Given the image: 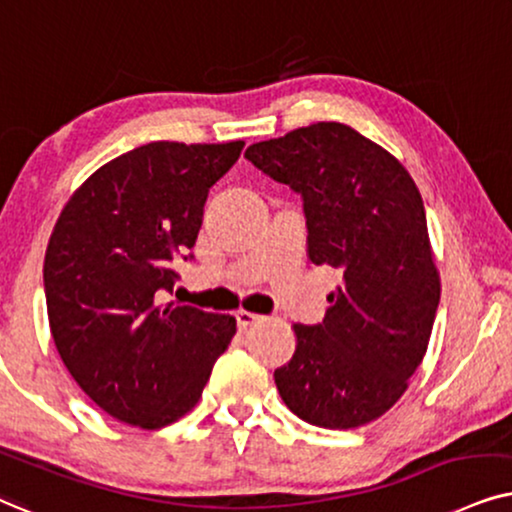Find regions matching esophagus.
Masks as SVG:
<instances>
[{
  "mask_svg": "<svg viewBox=\"0 0 512 512\" xmlns=\"http://www.w3.org/2000/svg\"><path fill=\"white\" fill-rule=\"evenodd\" d=\"M262 320V316H257V313H250V311H236V323H238V330H248V327L257 325Z\"/></svg>",
  "mask_w": 512,
  "mask_h": 512,
  "instance_id": "1",
  "label": "esophagus"
}]
</instances>
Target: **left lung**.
<instances>
[{
    "mask_svg": "<svg viewBox=\"0 0 512 512\" xmlns=\"http://www.w3.org/2000/svg\"><path fill=\"white\" fill-rule=\"evenodd\" d=\"M245 159L304 196L306 255L342 274L323 323L292 325L278 393L311 426L370 424L407 391L440 302L419 189L391 152L337 121L255 142Z\"/></svg>",
    "mask_w": 512,
    "mask_h": 512,
    "instance_id": "left-lung-1",
    "label": "left lung"
}]
</instances>
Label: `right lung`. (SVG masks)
<instances>
[{
  "label": "right lung",
  "mask_w": 512,
  "mask_h": 512,
  "mask_svg": "<svg viewBox=\"0 0 512 512\" xmlns=\"http://www.w3.org/2000/svg\"><path fill=\"white\" fill-rule=\"evenodd\" d=\"M245 142H149L100 166L65 203L44 257L53 342L81 391L156 431L199 403L236 320L175 302L170 262L194 248L208 189Z\"/></svg>",
  "instance_id": "obj_1"
}]
</instances>
